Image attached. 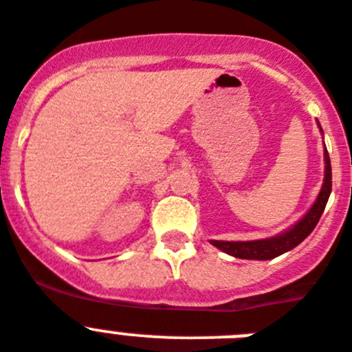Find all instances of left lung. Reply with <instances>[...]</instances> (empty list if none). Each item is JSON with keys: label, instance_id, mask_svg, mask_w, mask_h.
<instances>
[{"label": "left lung", "instance_id": "8db88e82", "mask_svg": "<svg viewBox=\"0 0 352 352\" xmlns=\"http://www.w3.org/2000/svg\"><path fill=\"white\" fill-rule=\"evenodd\" d=\"M318 128L321 130V124L318 121ZM324 179L323 186L320 189L316 201L313 203L307 212L304 213L300 221L295 222L292 228L285 229L280 234L271 236V238L264 239H252V241H219V239H210L213 246H217L219 250L224 254L232 255L236 258H246V261H271L274 257H280L285 252H290L297 245H300L307 236L313 232L316 224L320 222V217L323 215V210L327 206L328 198L331 192V165L330 156L324 147Z\"/></svg>", "mask_w": 352, "mask_h": 352}]
</instances>
